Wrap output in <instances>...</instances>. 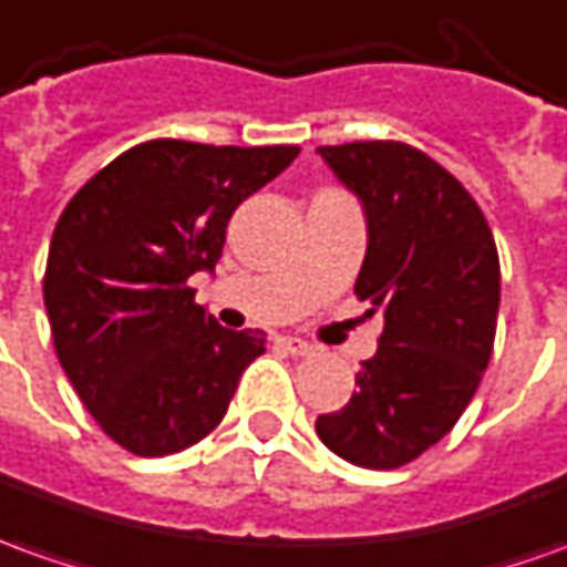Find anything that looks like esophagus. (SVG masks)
Returning <instances> with one entry per match:
<instances>
[{"label":"esophagus","mask_w":567,"mask_h":567,"mask_svg":"<svg viewBox=\"0 0 567 567\" xmlns=\"http://www.w3.org/2000/svg\"><path fill=\"white\" fill-rule=\"evenodd\" d=\"M277 346L284 351H290L292 358H306L315 351V346H308L306 339H299V336H277Z\"/></svg>","instance_id":"obj_1"}]
</instances>
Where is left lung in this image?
Returning <instances> with one entry per match:
<instances>
[{"label":"left lung","instance_id":"left-lung-1","mask_svg":"<svg viewBox=\"0 0 567 567\" xmlns=\"http://www.w3.org/2000/svg\"><path fill=\"white\" fill-rule=\"evenodd\" d=\"M318 154L364 206L354 292L380 311L382 333L349 404L315 429L354 466L398 470L454 429L482 382L497 333V246L470 190L423 151L351 142Z\"/></svg>","mask_w":567,"mask_h":567}]
</instances>
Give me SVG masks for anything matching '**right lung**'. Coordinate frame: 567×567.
<instances>
[{
    "mask_svg": "<svg viewBox=\"0 0 567 567\" xmlns=\"http://www.w3.org/2000/svg\"><path fill=\"white\" fill-rule=\"evenodd\" d=\"M296 157V144L144 142L58 218L42 280L54 351L128 454H178L206 439L265 351L261 330H225L187 280L216 268L234 209Z\"/></svg>",
    "mask_w": 567,
    "mask_h": 567,
    "instance_id": "obj_1",
    "label": "right lung"
}]
</instances>
